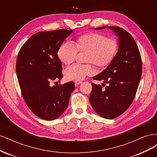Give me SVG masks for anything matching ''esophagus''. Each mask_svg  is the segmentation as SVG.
Segmentation results:
<instances>
[{"label":"esophagus","instance_id":"34e87169","mask_svg":"<svg viewBox=\"0 0 157 157\" xmlns=\"http://www.w3.org/2000/svg\"><path fill=\"white\" fill-rule=\"evenodd\" d=\"M82 82L81 81V80H75V83L76 85H78L80 84H81Z\"/></svg>","mask_w":157,"mask_h":157}]
</instances>
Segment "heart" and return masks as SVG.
Masks as SVG:
<instances>
[{"mask_svg":"<svg viewBox=\"0 0 157 157\" xmlns=\"http://www.w3.org/2000/svg\"><path fill=\"white\" fill-rule=\"evenodd\" d=\"M118 50V42L113 38L100 33H89L78 37L73 43L65 42L58 50V57L61 63H73L78 52H86L85 61L94 63L103 68L110 63ZM94 69L92 64L76 63L65 69L64 75L67 80H81L86 76L92 75Z\"/></svg>","mask_w":157,"mask_h":157,"instance_id":"obj_1","label":"heart"}]
</instances>
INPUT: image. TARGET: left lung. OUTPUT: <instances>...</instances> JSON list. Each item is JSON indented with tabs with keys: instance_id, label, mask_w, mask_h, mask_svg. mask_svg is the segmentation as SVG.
<instances>
[{
	"instance_id": "obj_1",
	"label": "left lung",
	"mask_w": 157,
	"mask_h": 157,
	"mask_svg": "<svg viewBox=\"0 0 157 157\" xmlns=\"http://www.w3.org/2000/svg\"><path fill=\"white\" fill-rule=\"evenodd\" d=\"M109 28L118 38V50L106 69L93 77L103 80V86L108 85L103 88L92 83L90 101L98 115L113 119L126 111L134 100L141 79L142 62L138 47L130 33L118 27Z\"/></svg>"
}]
</instances>
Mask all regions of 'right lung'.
I'll return each mask as SVG.
<instances>
[{
  "mask_svg": "<svg viewBox=\"0 0 157 157\" xmlns=\"http://www.w3.org/2000/svg\"><path fill=\"white\" fill-rule=\"evenodd\" d=\"M72 30L39 32L32 35L19 51L16 74L23 99L36 116L46 121L59 117L68 107L75 84L51 86L61 80L62 66L58 50Z\"/></svg>",
  "mask_w": 157,
  "mask_h": 157,
  "instance_id": "obj_1",
  "label": "right lung"
}]
</instances>
